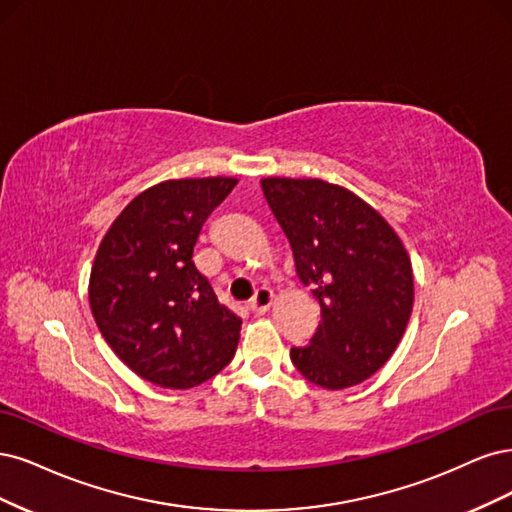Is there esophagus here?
Here are the masks:
<instances>
[{
	"instance_id": "obj_1",
	"label": "esophagus",
	"mask_w": 512,
	"mask_h": 512,
	"mask_svg": "<svg viewBox=\"0 0 512 512\" xmlns=\"http://www.w3.org/2000/svg\"><path fill=\"white\" fill-rule=\"evenodd\" d=\"M272 291L268 287H259L253 295V300L249 302V308L255 312V315H263L270 306H272Z\"/></svg>"
}]
</instances>
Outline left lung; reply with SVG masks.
I'll use <instances>...</instances> for the list:
<instances>
[{
	"label": "left lung",
	"instance_id": "obj_1",
	"mask_svg": "<svg viewBox=\"0 0 512 512\" xmlns=\"http://www.w3.org/2000/svg\"><path fill=\"white\" fill-rule=\"evenodd\" d=\"M295 270L321 306V325L291 361L336 391L364 383L398 349L412 312L410 259L389 223L351 191L319 178H263Z\"/></svg>",
	"mask_w": 512,
	"mask_h": 512
}]
</instances>
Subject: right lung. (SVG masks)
I'll use <instances>...</instances> for the list:
<instances>
[{
  "label": "right lung",
  "mask_w": 512,
  "mask_h": 512,
  "mask_svg": "<svg viewBox=\"0 0 512 512\" xmlns=\"http://www.w3.org/2000/svg\"><path fill=\"white\" fill-rule=\"evenodd\" d=\"M236 185V178L210 176L146 189L95 255V323L123 364L148 383L197 387L236 353L242 319L219 302L193 261L206 219Z\"/></svg>",
  "instance_id": "right-lung-1"
}]
</instances>
